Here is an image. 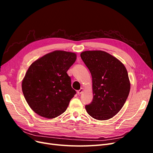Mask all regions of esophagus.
Listing matches in <instances>:
<instances>
[{
	"instance_id": "esophagus-1",
	"label": "esophagus",
	"mask_w": 153,
	"mask_h": 153,
	"mask_svg": "<svg viewBox=\"0 0 153 153\" xmlns=\"http://www.w3.org/2000/svg\"><path fill=\"white\" fill-rule=\"evenodd\" d=\"M83 91H84V89H83V88H81V89H80V90H78V91H77V94H82V92H83Z\"/></svg>"
}]
</instances>
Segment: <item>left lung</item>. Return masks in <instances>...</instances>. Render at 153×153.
Listing matches in <instances>:
<instances>
[{
    "label": "left lung",
    "mask_w": 153,
    "mask_h": 153,
    "mask_svg": "<svg viewBox=\"0 0 153 153\" xmlns=\"http://www.w3.org/2000/svg\"><path fill=\"white\" fill-rule=\"evenodd\" d=\"M80 57L92 79L94 96L92 102L85 105L88 114L100 121L113 117L123 108L130 90L126 68L104 51H85Z\"/></svg>",
    "instance_id": "1"
}]
</instances>
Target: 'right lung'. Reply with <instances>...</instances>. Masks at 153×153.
<instances>
[{"instance_id": "obj_1", "label": "right lung", "mask_w": 153, "mask_h": 153, "mask_svg": "<svg viewBox=\"0 0 153 153\" xmlns=\"http://www.w3.org/2000/svg\"><path fill=\"white\" fill-rule=\"evenodd\" d=\"M76 59L75 53L56 50L30 66L22 87L25 100L35 113L52 119L66 110L76 94L67 71Z\"/></svg>"}]
</instances>
